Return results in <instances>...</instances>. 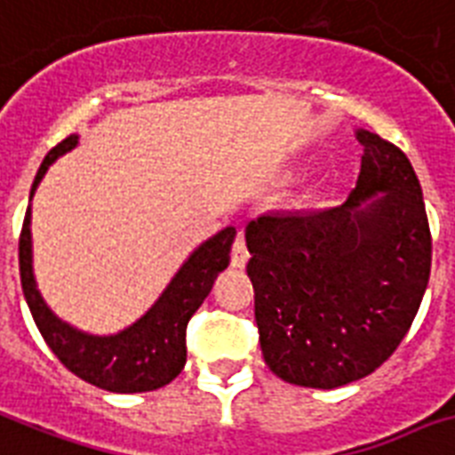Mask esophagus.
I'll list each match as a JSON object with an SVG mask.
<instances>
[{"instance_id": "obj_1", "label": "esophagus", "mask_w": 455, "mask_h": 455, "mask_svg": "<svg viewBox=\"0 0 455 455\" xmlns=\"http://www.w3.org/2000/svg\"><path fill=\"white\" fill-rule=\"evenodd\" d=\"M230 260L235 267H244L249 263V249H246L244 242V232H237V237H235V244H232V253Z\"/></svg>"}]
</instances>
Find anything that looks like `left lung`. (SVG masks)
I'll return each mask as SVG.
<instances>
[{"label":"left lung","mask_w":455,"mask_h":455,"mask_svg":"<svg viewBox=\"0 0 455 455\" xmlns=\"http://www.w3.org/2000/svg\"><path fill=\"white\" fill-rule=\"evenodd\" d=\"M357 138L362 171L343 204L246 225L265 364L300 387L333 390L376 371L411 329L430 279L432 235L411 162L376 133Z\"/></svg>","instance_id":"obj_1"}]
</instances>
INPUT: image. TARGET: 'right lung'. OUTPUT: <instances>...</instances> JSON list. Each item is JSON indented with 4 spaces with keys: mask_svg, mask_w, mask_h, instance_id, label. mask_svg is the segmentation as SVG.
<instances>
[{
    "mask_svg": "<svg viewBox=\"0 0 455 455\" xmlns=\"http://www.w3.org/2000/svg\"><path fill=\"white\" fill-rule=\"evenodd\" d=\"M75 145L77 136L72 133L56 148H51L35 176L32 195L51 162L58 155L72 150ZM235 235H237L235 228H225L216 237L199 246L178 270L162 298L152 305V310L138 319L136 324L117 336H89L60 322L39 296L32 275L30 206H28L23 230L18 239L20 284L39 333L68 371L108 392H150L169 385L183 371L188 359V347H185L188 322L199 310V305L204 303L218 275L230 265Z\"/></svg>",
    "mask_w": 455,
    "mask_h": 455,
    "instance_id": "obj_1",
    "label": "right lung"
}]
</instances>
